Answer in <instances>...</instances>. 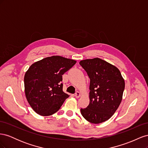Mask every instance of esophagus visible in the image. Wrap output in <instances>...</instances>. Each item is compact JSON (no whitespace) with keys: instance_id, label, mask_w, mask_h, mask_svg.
<instances>
[{"instance_id":"obj_1","label":"esophagus","mask_w":148,"mask_h":148,"mask_svg":"<svg viewBox=\"0 0 148 148\" xmlns=\"http://www.w3.org/2000/svg\"><path fill=\"white\" fill-rule=\"evenodd\" d=\"M75 96L76 98H79L80 96H81V92H79V91H77V92L75 93Z\"/></svg>"}]
</instances>
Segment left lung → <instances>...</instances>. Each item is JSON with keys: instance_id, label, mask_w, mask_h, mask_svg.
<instances>
[{"instance_id": "left-lung-1", "label": "left lung", "mask_w": 148, "mask_h": 148, "mask_svg": "<svg viewBox=\"0 0 148 148\" xmlns=\"http://www.w3.org/2000/svg\"><path fill=\"white\" fill-rule=\"evenodd\" d=\"M79 64L90 79L89 104L81 109V114L90 123L104 122L114 115L120 104L124 79L117 67L99 58L85 59Z\"/></svg>"}]
</instances>
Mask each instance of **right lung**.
I'll return each mask as SVG.
<instances>
[{
  "label": "right lung",
  "instance_id": "obj_1",
  "mask_svg": "<svg viewBox=\"0 0 148 148\" xmlns=\"http://www.w3.org/2000/svg\"><path fill=\"white\" fill-rule=\"evenodd\" d=\"M76 62L73 59L53 56L36 62L29 66L24 77L25 92L35 112L49 116L59 110L69 97L62 90V75Z\"/></svg>",
  "mask_w": 148,
  "mask_h": 148
}]
</instances>
